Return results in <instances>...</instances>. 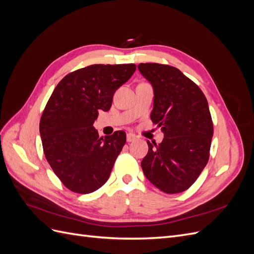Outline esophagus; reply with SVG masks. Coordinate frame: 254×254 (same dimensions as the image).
I'll use <instances>...</instances> for the list:
<instances>
[{
  "label": "esophagus",
  "instance_id": "1",
  "mask_svg": "<svg viewBox=\"0 0 254 254\" xmlns=\"http://www.w3.org/2000/svg\"><path fill=\"white\" fill-rule=\"evenodd\" d=\"M135 135L133 133H127V142H133L135 140Z\"/></svg>",
  "mask_w": 254,
  "mask_h": 254
}]
</instances>
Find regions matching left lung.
Masks as SVG:
<instances>
[{
	"label": "left lung",
	"instance_id": "8db88e82",
	"mask_svg": "<svg viewBox=\"0 0 254 254\" xmlns=\"http://www.w3.org/2000/svg\"><path fill=\"white\" fill-rule=\"evenodd\" d=\"M137 68L153 88L150 119L164 133L159 145L147 141L143 173L164 193H181L209 161L214 131L209 105L200 88L177 67L140 64Z\"/></svg>",
	"mask_w": 254,
	"mask_h": 254
}]
</instances>
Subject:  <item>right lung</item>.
I'll use <instances>...</instances> for the list:
<instances>
[{
  "instance_id": "add662e5",
  "label": "right lung",
  "mask_w": 254,
  "mask_h": 254,
  "mask_svg": "<svg viewBox=\"0 0 254 254\" xmlns=\"http://www.w3.org/2000/svg\"><path fill=\"white\" fill-rule=\"evenodd\" d=\"M136 65L92 64L59 81L40 120L43 152L60 181L74 193L89 194L108 180L126 133L99 137L93 123L108 111L114 92L134 73Z\"/></svg>"
}]
</instances>
